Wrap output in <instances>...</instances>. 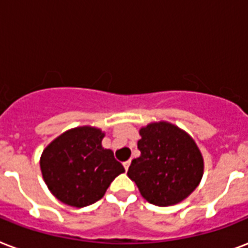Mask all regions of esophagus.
Masks as SVG:
<instances>
[{"instance_id": "obj_1", "label": "esophagus", "mask_w": 248, "mask_h": 248, "mask_svg": "<svg viewBox=\"0 0 248 248\" xmlns=\"http://www.w3.org/2000/svg\"><path fill=\"white\" fill-rule=\"evenodd\" d=\"M123 164H124V168H125V170H128V168H129V166H130V160H126V162H124Z\"/></svg>"}]
</instances>
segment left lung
<instances>
[{"mask_svg":"<svg viewBox=\"0 0 248 248\" xmlns=\"http://www.w3.org/2000/svg\"><path fill=\"white\" fill-rule=\"evenodd\" d=\"M138 150L128 177L151 204L173 206L197 189L202 180L203 156L185 130L168 122L150 123L140 129Z\"/></svg>","mask_w":248,"mask_h":248,"instance_id":"8db88e82","label":"left lung"}]
</instances>
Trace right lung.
I'll return each instance as SVG.
<instances>
[{
	"label": "right lung",
	"instance_id": "right-lung-1",
	"mask_svg": "<svg viewBox=\"0 0 248 248\" xmlns=\"http://www.w3.org/2000/svg\"><path fill=\"white\" fill-rule=\"evenodd\" d=\"M105 133L94 126L70 129L46 146L40 159L44 181L51 194L64 204H93L123 172L110 149H103Z\"/></svg>",
	"mask_w": 248,
	"mask_h": 248
}]
</instances>
